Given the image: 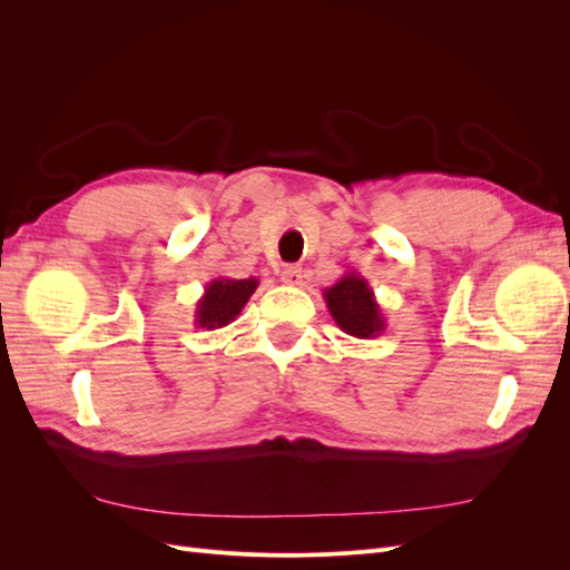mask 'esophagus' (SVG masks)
Returning <instances> with one entry per match:
<instances>
[{
  "label": "esophagus",
  "instance_id": "1",
  "mask_svg": "<svg viewBox=\"0 0 570 570\" xmlns=\"http://www.w3.org/2000/svg\"><path fill=\"white\" fill-rule=\"evenodd\" d=\"M302 268L299 266H285L281 273V281L287 285H302Z\"/></svg>",
  "mask_w": 570,
  "mask_h": 570
}]
</instances>
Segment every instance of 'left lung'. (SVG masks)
I'll return each instance as SVG.
<instances>
[{
    "instance_id": "1",
    "label": "left lung",
    "mask_w": 570,
    "mask_h": 570,
    "mask_svg": "<svg viewBox=\"0 0 570 570\" xmlns=\"http://www.w3.org/2000/svg\"><path fill=\"white\" fill-rule=\"evenodd\" d=\"M323 299L342 333L358 340H373L385 333L383 308L368 281L356 271L344 273L333 287H325Z\"/></svg>"
}]
</instances>
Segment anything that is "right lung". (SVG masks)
Instances as JSON below:
<instances>
[{
    "instance_id": "obj_1",
    "label": "right lung",
    "mask_w": 570,
    "mask_h": 570,
    "mask_svg": "<svg viewBox=\"0 0 570 570\" xmlns=\"http://www.w3.org/2000/svg\"><path fill=\"white\" fill-rule=\"evenodd\" d=\"M258 287L256 278H216L206 285L204 295L195 308V325L206 331H218V327L233 323L243 312L254 289Z\"/></svg>"
}]
</instances>
